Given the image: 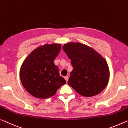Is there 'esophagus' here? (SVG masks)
<instances>
[{"instance_id":"obj_1","label":"esophagus","mask_w":128,"mask_h":128,"mask_svg":"<svg viewBox=\"0 0 128 128\" xmlns=\"http://www.w3.org/2000/svg\"><path fill=\"white\" fill-rule=\"evenodd\" d=\"M64 79H65V80H66V82H68V76H64Z\"/></svg>"}]
</instances>
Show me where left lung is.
<instances>
[{
	"instance_id": "1",
	"label": "left lung",
	"mask_w": 128,
	"mask_h": 128,
	"mask_svg": "<svg viewBox=\"0 0 128 128\" xmlns=\"http://www.w3.org/2000/svg\"><path fill=\"white\" fill-rule=\"evenodd\" d=\"M72 66L68 83L80 95L95 96L107 86L110 69L106 60L91 47L79 42L63 46Z\"/></svg>"
}]
</instances>
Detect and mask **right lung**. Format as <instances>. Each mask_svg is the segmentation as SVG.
I'll list each match as a JSON object with an SVG mask.
<instances>
[{"mask_svg": "<svg viewBox=\"0 0 128 128\" xmlns=\"http://www.w3.org/2000/svg\"><path fill=\"white\" fill-rule=\"evenodd\" d=\"M61 44H51L37 47L24 60L20 70L21 82L28 92L35 98L47 99L54 95L66 84L54 61Z\"/></svg>", "mask_w": 128, "mask_h": 128, "instance_id": "right-lung-1", "label": "right lung"}]
</instances>
